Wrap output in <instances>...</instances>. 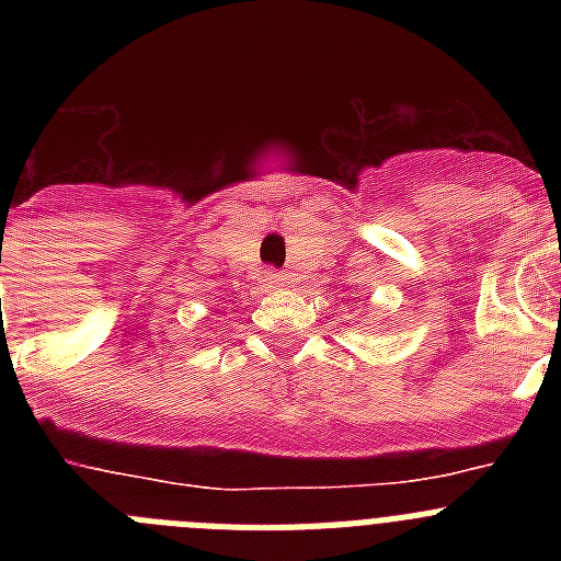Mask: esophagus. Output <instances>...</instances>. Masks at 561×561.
Masks as SVG:
<instances>
[{"label": "esophagus", "instance_id": "34e87169", "mask_svg": "<svg viewBox=\"0 0 561 561\" xmlns=\"http://www.w3.org/2000/svg\"><path fill=\"white\" fill-rule=\"evenodd\" d=\"M266 286H272V289H275V286H284V277H280V275H266Z\"/></svg>", "mask_w": 561, "mask_h": 561}]
</instances>
